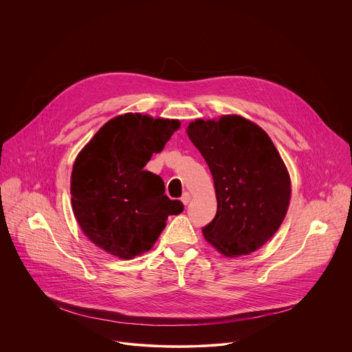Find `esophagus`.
<instances>
[{
    "label": "esophagus",
    "instance_id": "esophagus-1",
    "mask_svg": "<svg viewBox=\"0 0 352 352\" xmlns=\"http://www.w3.org/2000/svg\"><path fill=\"white\" fill-rule=\"evenodd\" d=\"M181 201L186 206L189 201H190V193H188V192H185L184 195H182V197H181Z\"/></svg>",
    "mask_w": 352,
    "mask_h": 352
}]
</instances>
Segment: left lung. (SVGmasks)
Returning <instances> with one entry per match:
<instances>
[{
	"instance_id": "left-lung-1",
	"label": "left lung",
	"mask_w": 352,
	"mask_h": 352,
	"mask_svg": "<svg viewBox=\"0 0 352 352\" xmlns=\"http://www.w3.org/2000/svg\"><path fill=\"white\" fill-rule=\"evenodd\" d=\"M215 188L217 214L204 239L222 256H248L282 225L292 195L287 167L270 135L238 114L196 119L186 127Z\"/></svg>"
}]
</instances>
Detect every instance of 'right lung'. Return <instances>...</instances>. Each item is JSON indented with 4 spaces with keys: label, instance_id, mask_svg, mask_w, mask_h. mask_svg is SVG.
I'll return each instance as SVG.
<instances>
[{
    "label": "right lung",
    "instance_id": "obj_1",
    "mask_svg": "<svg viewBox=\"0 0 352 352\" xmlns=\"http://www.w3.org/2000/svg\"><path fill=\"white\" fill-rule=\"evenodd\" d=\"M179 120L126 113L104 123L77 155L72 177V208L84 235L122 260L149 252L168 215L184 210L164 195L163 179L144 167L159 153Z\"/></svg>",
    "mask_w": 352,
    "mask_h": 352
}]
</instances>
